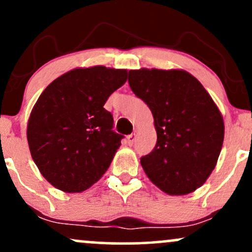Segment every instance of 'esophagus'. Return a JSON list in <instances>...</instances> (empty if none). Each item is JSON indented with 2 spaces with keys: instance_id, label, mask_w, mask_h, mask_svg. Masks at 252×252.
<instances>
[{
  "instance_id": "34e87169",
  "label": "esophagus",
  "mask_w": 252,
  "mask_h": 252,
  "mask_svg": "<svg viewBox=\"0 0 252 252\" xmlns=\"http://www.w3.org/2000/svg\"><path fill=\"white\" fill-rule=\"evenodd\" d=\"M126 142H128L129 146H132V144H134V142H135V134L129 135L128 137H126Z\"/></svg>"
}]
</instances>
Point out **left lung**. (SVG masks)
<instances>
[{
    "mask_svg": "<svg viewBox=\"0 0 252 252\" xmlns=\"http://www.w3.org/2000/svg\"><path fill=\"white\" fill-rule=\"evenodd\" d=\"M129 85L154 117L156 146L141 158L147 176L169 195L194 192L215 169L224 142L215 100L185 70H130Z\"/></svg>",
    "mask_w": 252,
    "mask_h": 252,
    "instance_id": "left-lung-1",
    "label": "left lung"
}]
</instances>
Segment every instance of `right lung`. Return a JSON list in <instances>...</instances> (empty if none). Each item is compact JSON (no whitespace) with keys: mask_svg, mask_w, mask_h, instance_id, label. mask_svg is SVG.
<instances>
[{"mask_svg":"<svg viewBox=\"0 0 252 252\" xmlns=\"http://www.w3.org/2000/svg\"><path fill=\"white\" fill-rule=\"evenodd\" d=\"M126 70L78 67L54 79L31 112L27 140L43 178L66 193H80L102 178L121 146L114 118L103 108L126 82Z\"/></svg>","mask_w":252,"mask_h":252,"instance_id":"obj_1","label":"right lung"}]
</instances>
